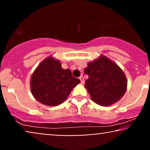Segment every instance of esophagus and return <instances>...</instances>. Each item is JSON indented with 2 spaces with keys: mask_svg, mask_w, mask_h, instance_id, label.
<instances>
[{
  "mask_svg": "<svg viewBox=\"0 0 150 150\" xmlns=\"http://www.w3.org/2000/svg\"><path fill=\"white\" fill-rule=\"evenodd\" d=\"M79 79H80V81H81V84H84L85 80H84L83 77V76H80V78H79Z\"/></svg>",
  "mask_w": 150,
  "mask_h": 150,
  "instance_id": "esophagus-1",
  "label": "esophagus"
}]
</instances>
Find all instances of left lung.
Returning a JSON list of instances; mask_svg holds the SVG:
<instances>
[{"label": "left lung", "instance_id": "left-lung-1", "mask_svg": "<svg viewBox=\"0 0 150 150\" xmlns=\"http://www.w3.org/2000/svg\"><path fill=\"white\" fill-rule=\"evenodd\" d=\"M84 73L88 75L85 87L92 100L101 106L113 104L126 92L127 82L125 73L103 55L89 62Z\"/></svg>", "mask_w": 150, "mask_h": 150}]
</instances>
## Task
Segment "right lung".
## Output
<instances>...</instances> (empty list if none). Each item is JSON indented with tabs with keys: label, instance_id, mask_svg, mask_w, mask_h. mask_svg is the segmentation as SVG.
I'll use <instances>...</instances> for the list:
<instances>
[{
	"label": "right lung",
	"instance_id": "right-lung-1",
	"mask_svg": "<svg viewBox=\"0 0 150 150\" xmlns=\"http://www.w3.org/2000/svg\"><path fill=\"white\" fill-rule=\"evenodd\" d=\"M81 81L72 76L69 69H63L59 60L49 57L33 72L30 90L34 97L44 105L55 106L64 102Z\"/></svg>",
	"mask_w": 150,
	"mask_h": 150
}]
</instances>
